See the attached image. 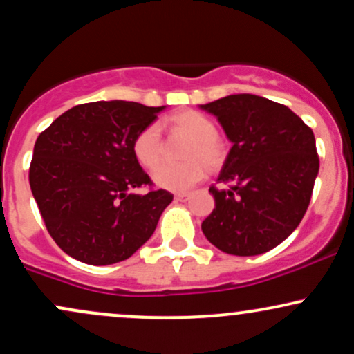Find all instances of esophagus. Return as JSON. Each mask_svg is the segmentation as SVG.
Masks as SVG:
<instances>
[{"instance_id": "34e87169", "label": "esophagus", "mask_w": 354, "mask_h": 354, "mask_svg": "<svg viewBox=\"0 0 354 354\" xmlns=\"http://www.w3.org/2000/svg\"><path fill=\"white\" fill-rule=\"evenodd\" d=\"M174 200H176V201H188L189 200V193L174 194Z\"/></svg>"}]
</instances>
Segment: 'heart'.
<instances>
[{"mask_svg":"<svg viewBox=\"0 0 354 354\" xmlns=\"http://www.w3.org/2000/svg\"><path fill=\"white\" fill-rule=\"evenodd\" d=\"M169 124L174 129L191 138V143L185 151L183 165H161L154 169L153 181L160 188L169 191H186L205 176V169L209 171L221 168L226 160V143L216 133L214 121L194 109H183L169 116ZM133 153L138 163L151 169L163 156V133L161 126L151 123L145 126L133 141Z\"/></svg>","mask_w":354,"mask_h":354,"instance_id":"b5f03b06","label":"heart"}]
</instances>
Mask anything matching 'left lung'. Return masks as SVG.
<instances>
[{
	"label": "left lung",
	"instance_id": "8db88e82",
	"mask_svg": "<svg viewBox=\"0 0 354 354\" xmlns=\"http://www.w3.org/2000/svg\"><path fill=\"white\" fill-rule=\"evenodd\" d=\"M201 109L218 118L233 143L218 183L214 209L201 230L218 250L254 256L298 228L318 176L315 135L290 108L256 95H230Z\"/></svg>",
	"mask_w": 354,
	"mask_h": 354
}]
</instances>
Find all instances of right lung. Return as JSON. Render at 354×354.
Instances as JSON below:
<instances>
[{
	"mask_svg": "<svg viewBox=\"0 0 354 354\" xmlns=\"http://www.w3.org/2000/svg\"><path fill=\"white\" fill-rule=\"evenodd\" d=\"M163 108L118 100L78 104L38 136L31 193L48 233L71 258L113 265L151 238L173 194L153 188L133 141ZM141 185L150 186L148 194L132 193Z\"/></svg>",
	"mask_w": 354,
	"mask_h": 354,
	"instance_id": "right-lung-1",
	"label": "right lung"
}]
</instances>
